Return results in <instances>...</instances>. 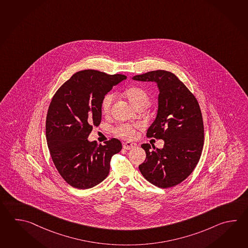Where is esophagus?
Masks as SVG:
<instances>
[{
	"instance_id": "34e87169",
	"label": "esophagus",
	"mask_w": 248,
	"mask_h": 248,
	"mask_svg": "<svg viewBox=\"0 0 248 248\" xmlns=\"http://www.w3.org/2000/svg\"><path fill=\"white\" fill-rule=\"evenodd\" d=\"M137 147L136 143H133V142H124L123 143V147L124 148V149H127V150H131L132 148H134V147Z\"/></svg>"
}]
</instances>
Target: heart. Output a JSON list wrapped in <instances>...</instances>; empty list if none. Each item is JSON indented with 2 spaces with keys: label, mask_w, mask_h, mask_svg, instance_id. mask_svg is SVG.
<instances>
[{
  "label": "heart",
  "mask_w": 248,
  "mask_h": 248,
  "mask_svg": "<svg viewBox=\"0 0 248 248\" xmlns=\"http://www.w3.org/2000/svg\"><path fill=\"white\" fill-rule=\"evenodd\" d=\"M124 95L127 100L130 101L132 106L138 108L139 106H148L150 103V96L147 92L140 87H130L124 91ZM116 99V94L114 93H108L103 97L101 101V109L105 114H108L111 109L112 105ZM140 127L137 124H124L115 128L114 132L117 136L121 137L127 140H132L135 136L136 130Z\"/></svg>",
  "instance_id": "1"
}]
</instances>
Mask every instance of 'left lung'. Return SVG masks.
<instances>
[{
  "label": "left lung",
  "instance_id": "1",
  "mask_svg": "<svg viewBox=\"0 0 248 248\" xmlns=\"http://www.w3.org/2000/svg\"><path fill=\"white\" fill-rule=\"evenodd\" d=\"M132 79L156 83L160 92L158 110L147 136L164 140L161 149L152 145V150L150 144H142L147 157L139 166L140 171L155 186H175L189 177L202 155L204 126L200 105L184 83L170 71H149Z\"/></svg>",
  "mask_w": 248,
  "mask_h": 248
}]
</instances>
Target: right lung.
Segmentation results:
<instances>
[{
	"instance_id": "add662e5",
	"label": "right lung",
	"mask_w": 248,
	"mask_h": 248,
	"mask_svg": "<svg viewBox=\"0 0 248 248\" xmlns=\"http://www.w3.org/2000/svg\"><path fill=\"white\" fill-rule=\"evenodd\" d=\"M124 79L122 74L78 71L52 98L46 119L47 147L59 174L71 186L88 189L102 182L111 157L121 151L117 139L101 145L87 138L101 124L103 97Z\"/></svg>"
}]
</instances>
